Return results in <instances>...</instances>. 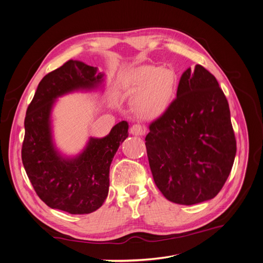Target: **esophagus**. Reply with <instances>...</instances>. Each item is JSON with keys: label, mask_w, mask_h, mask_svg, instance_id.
Listing matches in <instances>:
<instances>
[{"label": "esophagus", "mask_w": 263, "mask_h": 263, "mask_svg": "<svg viewBox=\"0 0 263 263\" xmlns=\"http://www.w3.org/2000/svg\"><path fill=\"white\" fill-rule=\"evenodd\" d=\"M146 132V127L141 124H134L130 127V134L135 135V136H141Z\"/></svg>", "instance_id": "obj_1"}]
</instances>
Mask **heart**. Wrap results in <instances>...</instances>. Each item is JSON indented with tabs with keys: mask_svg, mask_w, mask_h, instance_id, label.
I'll return each mask as SVG.
<instances>
[{
	"mask_svg": "<svg viewBox=\"0 0 263 263\" xmlns=\"http://www.w3.org/2000/svg\"><path fill=\"white\" fill-rule=\"evenodd\" d=\"M128 83L132 91H138L135 99L137 109L151 115L169 105L177 91L178 78L170 69L145 65L129 71Z\"/></svg>",
	"mask_w": 263,
	"mask_h": 263,
	"instance_id": "1",
	"label": "heart"
}]
</instances>
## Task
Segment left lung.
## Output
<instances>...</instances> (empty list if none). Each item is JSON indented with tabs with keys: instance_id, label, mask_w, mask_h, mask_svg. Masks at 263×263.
<instances>
[{
	"instance_id": "8db88e82",
	"label": "left lung",
	"mask_w": 263,
	"mask_h": 263,
	"mask_svg": "<svg viewBox=\"0 0 263 263\" xmlns=\"http://www.w3.org/2000/svg\"><path fill=\"white\" fill-rule=\"evenodd\" d=\"M149 130L150 170L166 200L193 205L219 193L237 148L227 99L210 71L201 65L185 70L177 99Z\"/></svg>"
}]
</instances>
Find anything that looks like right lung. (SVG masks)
<instances>
[{
	"instance_id": "right-lung-1",
	"label": "right lung",
	"mask_w": 263,
	"mask_h": 263,
	"mask_svg": "<svg viewBox=\"0 0 263 263\" xmlns=\"http://www.w3.org/2000/svg\"><path fill=\"white\" fill-rule=\"evenodd\" d=\"M97 68L68 60L39 82L27 107L22 161L41 200L69 214H89L100 209L108 194L109 165L119 145L128 137V123L116 124L104 138H90L83 153L66 159L54 149L50 112L62 94L93 89L103 81Z\"/></svg>"
}]
</instances>
